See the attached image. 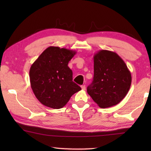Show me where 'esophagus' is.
Wrapping results in <instances>:
<instances>
[{
	"label": "esophagus",
	"mask_w": 151,
	"mask_h": 151,
	"mask_svg": "<svg viewBox=\"0 0 151 151\" xmlns=\"http://www.w3.org/2000/svg\"><path fill=\"white\" fill-rule=\"evenodd\" d=\"M81 88H82V90L85 91V89H86V86L85 85H82L81 86Z\"/></svg>",
	"instance_id": "obj_1"
}]
</instances>
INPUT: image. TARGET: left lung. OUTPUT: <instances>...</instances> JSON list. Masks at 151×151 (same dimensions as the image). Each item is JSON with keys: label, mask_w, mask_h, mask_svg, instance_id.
<instances>
[{"label": "left lung", "mask_w": 151, "mask_h": 151, "mask_svg": "<svg viewBox=\"0 0 151 151\" xmlns=\"http://www.w3.org/2000/svg\"><path fill=\"white\" fill-rule=\"evenodd\" d=\"M94 77L87 93L101 108L119 104L131 87V74L116 52L99 50L94 55Z\"/></svg>", "instance_id": "8db88e82"}]
</instances>
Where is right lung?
Listing matches in <instances>:
<instances>
[{"mask_svg": "<svg viewBox=\"0 0 151 151\" xmlns=\"http://www.w3.org/2000/svg\"><path fill=\"white\" fill-rule=\"evenodd\" d=\"M75 50L49 47L30 66V86L35 96L46 106L58 109L65 106L81 88L73 81L68 62Z\"/></svg>", "mask_w": 151, "mask_h": 151, "instance_id": "1", "label": "right lung"}]
</instances>
